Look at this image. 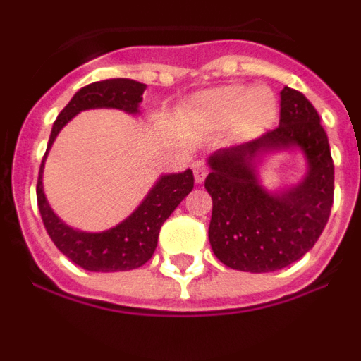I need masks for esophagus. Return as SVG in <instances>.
Wrapping results in <instances>:
<instances>
[{
	"label": "esophagus",
	"mask_w": 361,
	"mask_h": 361,
	"mask_svg": "<svg viewBox=\"0 0 361 361\" xmlns=\"http://www.w3.org/2000/svg\"><path fill=\"white\" fill-rule=\"evenodd\" d=\"M193 175H195L197 184L204 183V178H206V175H208V170H206L204 162H200V161L193 162Z\"/></svg>",
	"instance_id": "34e87169"
}]
</instances>
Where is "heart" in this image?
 Masks as SVG:
<instances>
[{"label":"heart","instance_id":"obj_1","mask_svg":"<svg viewBox=\"0 0 361 361\" xmlns=\"http://www.w3.org/2000/svg\"><path fill=\"white\" fill-rule=\"evenodd\" d=\"M191 108L209 126L231 124L233 133L242 141L262 135L279 116V101L269 88L222 86L195 95Z\"/></svg>","mask_w":361,"mask_h":361}]
</instances>
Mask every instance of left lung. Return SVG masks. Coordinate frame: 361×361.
<instances>
[{
	"mask_svg": "<svg viewBox=\"0 0 361 361\" xmlns=\"http://www.w3.org/2000/svg\"><path fill=\"white\" fill-rule=\"evenodd\" d=\"M300 149L306 173L298 183L269 192L257 166L271 152ZM206 190L213 199L209 244L220 262L247 273H269L311 250L329 220L334 166L320 116L304 94L280 92V124L266 135L208 157Z\"/></svg>",
	"mask_w": 361,
	"mask_h": 361,
	"instance_id": "8db88e82",
	"label": "left lung"
}]
</instances>
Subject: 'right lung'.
I'll return each instance as SVG.
<instances>
[{"mask_svg": "<svg viewBox=\"0 0 361 361\" xmlns=\"http://www.w3.org/2000/svg\"><path fill=\"white\" fill-rule=\"evenodd\" d=\"M146 85L132 79H106L85 86L75 92L70 103L57 116L52 126L49 146L44 153L37 178V206L41 219L56 247L75 266L95 273H114L141 267L152 258L164 220L173 213L184 197L193 190V171L188 168L180 173H164L153 184L148 195L130 216L104 231L90 233L70 228L50 208L43 190L44 161L56 137L73 117L94 108H114L126 114H139Z\"/></svg>", "mask_w": 361, "mask_h": 361, "instance_id": "obj_1", "label": "right lung"}]
</instances>
